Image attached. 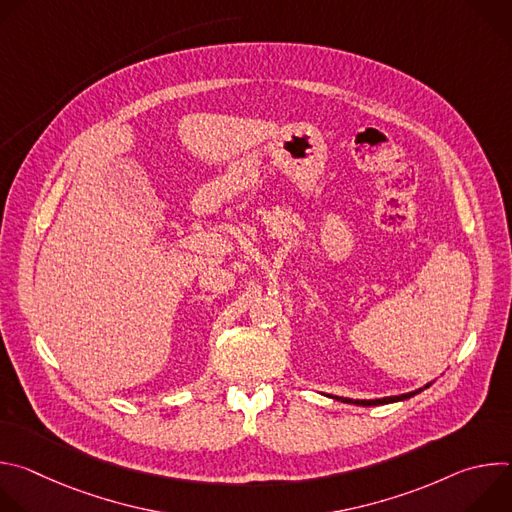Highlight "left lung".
<instances>
[{
  "mask_svg": "<svg viewBox=\"0 0 512 512\" xmlns=\"http://www.w3.org/2000/svg\"><path fill=\"white\" fill-rule=\"evenodd\" d=\"M429 387H431V383H427V385H423L421 389H415V391H411V393H403V395H393V397H383V399H348V397H336V395H326V397H330V399H334V401H340V403H348V405H362V407H377V405H389V403H399V401H407V399L415 397L417 393H421V391H425V389H429Z\"/></svg>",
  "mask_w": 512,
  "mask_h": 512,
  "instance_id": "1",
  "label": "left lung"
}]
</instances>
